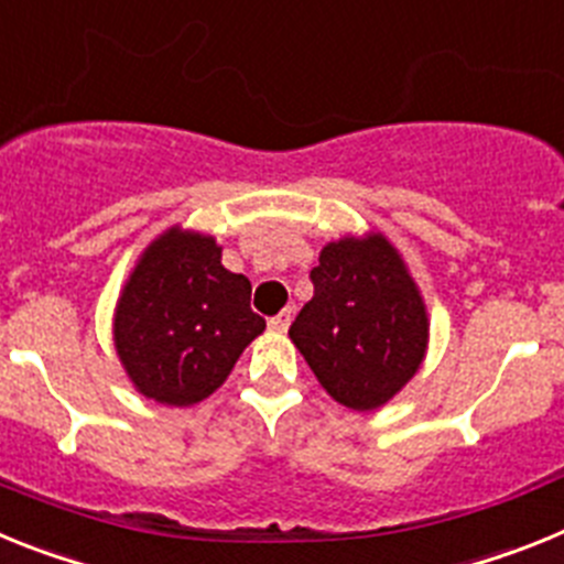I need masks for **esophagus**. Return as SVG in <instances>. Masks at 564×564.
I'll use <instances>...</instances> for the list:
<instances>
[{"mask_svg": "<svg viewBox=\"0 0 564 564\" xmlns=\"http://www.w3.org/2000/svg\"><path fill=\"white\" fill-rule=\"evenodd\" d=\"M291 322H293V311H291V307H285V311L276 313V316L268 322V327H271L273 333H285L288 327H291Z\"/></svg>", "mask_w": 564, "mask_h": 564, "instance_id": "34e87169", "label": "esophagus"}]
</instances>
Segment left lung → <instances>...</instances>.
<instances>
[{"label":"left lung","mask_w":564,"mask_h":564,"mask_svg":"<svg viewBox=\"0 0 564 564\" xmlns=\"http://www.w3.org/2000/svg\"><path fill=\"white\" fill-rule=\"evenodd\" d=\"M311 279L313 299L288 336L333 401L378 410L426 358L430 313L421 288L381 231L327 242Z\"/></svg>","instance_id":"obj_1"}]
</instances>
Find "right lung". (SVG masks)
<instances>
[{
  "mask_svg": "<svg viewBox=\"0 0 564 564\" xmlns=\"http://www.w3.org/2000/svg\"><path fill=\"white\" fill-rule=\"evenodd\" d=\"M265 330L251 282L223 265L212 234L172 226L143 248L112 318L115 352L132 387L163 406H192L220 390Z\"/></svg>",
  "mask_w": 564,
  "mask_h": 564,
  "instance_id": "1",
  "label": "right lung"
}]
</instances>
